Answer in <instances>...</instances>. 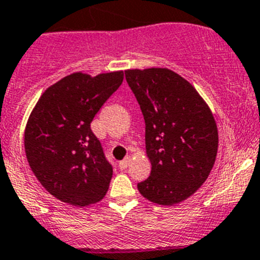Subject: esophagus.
Listing matches in <instances>:
<instances>
[{
  "mask_svg": "<svg viewBox=\"0 0 260 260\" xmlns=\"http://www.w3.org/2000/svg\"><path fill=\"white\" fill-rule=\"evenodd\" d=\"M129 163H131V156H127V158H124L120 163H119V168H120V170H125V168L129 166Z\"/></svg>",
  "mask_w": 260,
  "mask_h": 260,
  "instance_id": "34e87169",
  "label": "esophagus"
}]
</instances>
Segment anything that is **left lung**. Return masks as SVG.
Returning a JSON list of instances; mask_svg holds the SVG:
<instances>
[{
	"label": "left lung",
	"mask_w": 260,
	"mask_h": 260,
	"mask_svg": "<svg viewBox=\"0 0 260 260\" xmlns=\"http://www.w3.org/2000/svg\"><path fill=\"white\" fill-rule=\"evenodd\" d=\"M145 119L150 176L139 182L142 197L172 206L193 196L207 180L219 135L209 105L197 89L168 69L125 70Z\"/></svg>",
	"instance_id": "8db88e82"
}]
</instances>
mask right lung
<instances>
[{
	"label": "right lung",
	"instance_id": "add662e5",
	"mask_svg": "<svg viewBox=\"0 0 260 260\" xmlns=\"http://www.w3.org/2000/svg\"><path fill=\"white\" fill-rule=\"evenodd\" d=\"M123 79V71L74 72L49 86L32 110L25 155L40 184L57 200L84 207L109 190L113 167L90 123Z\"/></svg>",
	"mask_w": 260,
	"mask_h": 260
}]
</instances>
